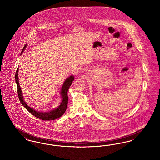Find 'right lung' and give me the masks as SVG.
Here are the masks:
<instances>
[{"mask_svg":"<svg viewBox=\"0 0 160 160\" xmlns=\"http://www.w3.org/2000/svg\"><path fill=\"white\" fill-rule=\"evenodd\" d=\"M26 47H27V44H26L24 47L21 54L23 53ZM15 78L17 86V92H18V96L19 98V100L22 103V104L25 107V108H26V110L29 111L32 115L44 121H52L60 118L65 112L68 106V91L70 86L71 85L72 82L74 80V76L73 75L68 77L65 80L64 83L62 85L61 90V102L60 105L58 106V107H55L53 110L47 112H42L37 111V110L28 106L26 102V101H24L23 93H22V91L21 89V88L19 84V80H18V67L17 69V71L15 73Z\"/></svg>","mask_w":160,"mask_h":160,"instance_id":"add662e5","label":"right lung"}]
</instances>
